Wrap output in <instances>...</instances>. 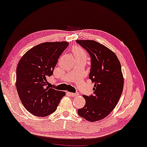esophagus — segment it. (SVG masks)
Listing matches in <instances>:
<instances>
[{
    "label": "esophagus",
    "instance_id": "obj_1",
    "mask_svg": "<svg viewBox=\"0 0 147 147\" xmlns=\"http://www.w3.org/2000/svg\"><path fill=\"white\" fill-rule=\"evenodd\" d=\"M67 94L71 96H76L79 95L78 93H74V92H67Z\"/></svg>",
    "mask_w": 147,
    "mask_h": 147
}]
</instances>
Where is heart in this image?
Returning <instances> with one entry per match:
<instances>
[{
  "label": "heart",
  "mask_w": 147,
  "mask_h": 147,
  "mask_svg": "<svg viewBox=\"0 0 147 147\" xmlns=\"http://www.w3.org/2000/svg\"><path fill=\"white\" fill-rule=\"evenodd\" d=\"M72 53H73L74 57L78 58H87V55L86 51L84 49L81 48V47L79 46H75L72 48Z\"/></svg>",
  "instance_id": "heart-1"
}]
</instances>
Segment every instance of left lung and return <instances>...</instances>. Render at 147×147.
<instances>
[{
	"label": "left lung",
	"instance_id": "1",
	"mask_svg": "<svg viewBox=\"0 0 147 147\" xmlns=\"http://www.w3.org/2000/svg\"><path fill=\"white\" fill-rule=\"evenodd\" d=\"M91 58L89 79L94 83L93 94L83 95L84 107L78 110L79 116L89 121L106 118L114 109L121 95L123 77L120 62L114 52L92 40H77Z\"/></svg>",
	"mask_w": 147,
	"mask_h": 147
}]
</instances>
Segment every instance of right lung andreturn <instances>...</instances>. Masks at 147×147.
Listing matches in <instances>:
<instances>
[{
	"mask_svg": "<svg viewBox=\"0 0 147 147\" xmlns=\"http://www.w3.org/2000/svg\"><path fill=\"white\" fill-rule=\"evenodd\" d=\"M68 42H46L29 49L16 68V89L26 110L36 116L45 117L55 111L66 92L47 86L58 59Z\"/></svg>",
	"mask_w": 147,
	"mask_h": 147,
	"instance_id": "add662e5",
	"label": "right lung"
}]
</instances>
